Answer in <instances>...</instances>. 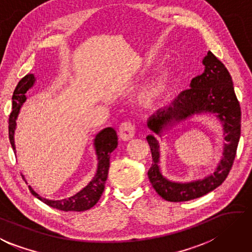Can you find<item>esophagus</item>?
Wrapping results in <instances>:
<instances>
[{
  "instance_id": "esophagus-1",
  "label": "esophagus",
  "mask_w": 252,
  "mask_h": 252,
  "mask_svg": "<svg viewBox=\"0 0 252 252\" xmlns=\"http://www.w3.org/2000/svg\"><path fill=\"white\" fill-rule=\"evenodd\" d=\"M119 136L123 141H127L134 136V126L130 121L122 122L119 126Z\"/></svg>"
}]
</instances>
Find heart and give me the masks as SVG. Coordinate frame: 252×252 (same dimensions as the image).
Instances as JSON below:
<instances>
[{"instance_id": "b5f03b06", "label": "heart", "mask_w": 252, "mask_h": 252, "mask_svg": "<svg viewBox=\"0 0 252 252\" xmlns=\"http://www.w3.org/2000/svg\"><path fill=\"white\" fill-rule=\"evenodd\" d=\"M176 79V69L173 65L162 68L158 74L142 89L139 95L140 103L143 107L152 108L165 100L175 87Z\"/></svg>"}]
</instances>
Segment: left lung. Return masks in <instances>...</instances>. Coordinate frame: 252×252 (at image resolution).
Segmentation results:
<instances>
[{
  "label": "left lung",
  "mask_w": 252,
  "mask_h": 252,
  "mask_svg": "<svg viewBox=\"0 0 252 252\" xmlns=\"http://www.w3.org/2000/svg\"><path fill=\"white\" fill-rule=\"evenodd\" d=\"M205 70L190 81V88L182 91L168 107L149 119L153 132L146 136L152 153V165L148 172L151 184L162 198L168 202H186L208 194L217 189L229 174L240 139L241 111L232 79L225 65L208 52L203 59ZM215 114L223 123L225 144L223 158L210 176L191 182H174L161 175L159 163V138L177 123L195 114Z\"/></svg>",
  "instance_id": "obj_1"
}]
</instances>
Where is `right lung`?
Listing matches in <instances>:
<instances>
[{"label":"right lung","instance_id":"obj_1","mask_svg":"<svg viewBox=\"0 0 252 252\" xmlns=\"http://www.w3.org/2000/svg\"><path fill=\"white\" fill-rule=\"evenodd\" d=\"M35 76L33 74H29L18 82L16 88L13 93L12 101L13 108L12 112L8 119V138H10L11 145L14 153H16L15 143H14V133L16 129V119L20 113L23 103L25 102L27 90L31 89L35 84ZM118 145V136L113 127H106L95 134L94 139V146L98 159V166L95 171L94 176L93 177L88 185L84 187L80 191L71 196L69 198L61 199V200H50L39 196L36 191L29 186L31 193L35 197H37L43 203L50 206V207L56 208L63 212H85L87 209L98 203L104 190V184H106L109 165H110V155Z\"/></svg>","mask_w":252,"mask_h":252}]
</instances>
